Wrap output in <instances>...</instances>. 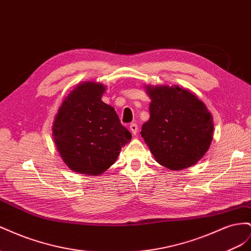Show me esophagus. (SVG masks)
<instances>
[{
    "label": "esophagus",
    "mask_w": 251,
    "mask_h": 251,
    "mask_svg": "<svg viewBox=\"0 0 251 251\" xmlns=\"http://www.w3.org/2000/svg\"><path fill=\"white\" fill-rule=\"evenodd\" d=\"M130 131L132 132L133 135H136V134H137V132H138V126L136 125V124H131L130 125Z\"/></svg>",
    "instance_id": "1"
}]
</instances>
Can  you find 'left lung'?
Instances as JSON below:
<instances>
[{
  "instance_id": "obj_1",
  "label": "left lung",
  "mask_w": 251,
  "mask_h": 251,
  "mask_svg": "<svg viewBox=\"0 0 251 251\" xmlns=\"http://www.w3.org/2000/svg\"><path fill=\"white\" fill-rule=\"evenodd\" d=\"M144 88L151 103L150 119L143 124L141 136L155 160L172 171L198 163L214 135V120L206 105L179 86Z\"/></svg>"
}]
</instances>
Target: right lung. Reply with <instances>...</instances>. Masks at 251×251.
Segmentation results:
<instances>
[{
  "mask_svg": "<svg viewBox=\"0 0 251 251\" xmlns=\"http://www.w3.org/2000/svg\"><path fill=\"white\" fill-rule=\"evenodd\" d=\"M105 86L83 81L63 100L52 126V137L71 171L100 176L115 163L132 134L117 113L101 100Z\"/></svg>",
  "mask_w": 251,
  "mask_h": 251,
  "instance_id": "obj_1",
  "label": "right lung"
}]
</instances>
